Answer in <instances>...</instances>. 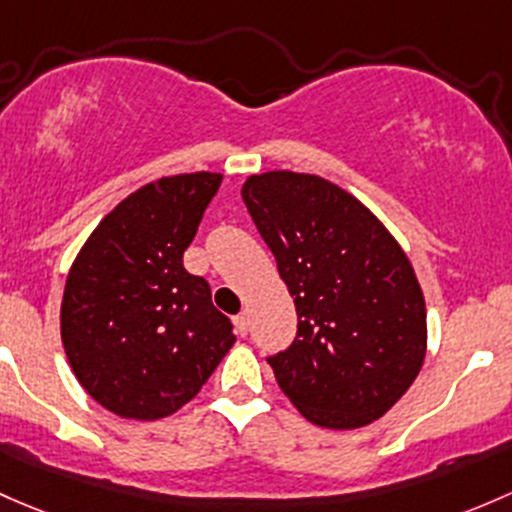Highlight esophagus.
<instances>
[{
  "instance_id": "1",
  "label": "esophagus",
  "mask_w": 512,
  "mask_h": 512,
  "mask_svg": "<svg viewBox=\"0 0 512 512\" xmlns=\"http://www.w3.org/2000/svg\"><path fill=\"white\" fill-rule=\"evenodd\" d=\"M233 324H235V331H238L240 336H247V331H250V316H247L245 311H242V314L235 316Z\"/></svg>"
}]
</instances>
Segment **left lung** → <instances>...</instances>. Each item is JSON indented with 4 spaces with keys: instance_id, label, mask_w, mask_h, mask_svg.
<instances>
[{
    "instance_id": "obj_1",
    "label": "left lung",
    "mask_w": 512,
    "mask_h": 512,
    "mask_svg": "<svg viewBox=\"0 0 512 512\" xmlns=\"http://www.w3.org/2000/svg\"><path fill=\"white\" fill-rule=\"evenodd\" d=\"M242 201L297 306V338L267 358L282 392L326 429L383 417L427 355V304L410 257L365 203L321 176L252 174Z\"/></svg>"
}]
</instances>
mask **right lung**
<instances>
[{
  "mask_svg": "<svg viewBox=\"0 0 512 512\" xmlns=\"http://www.w3.org/2000/svg\"><path fill=\"white\" fill-rule=\"evenodd\" d=\"M223 174L152 181L117 203L75 255L61 341L75 378L122 419L154 422L191 402L233 348V324L184 252Z\"/></svg>",
  "mask_w": 512,
  "mask_h": 512,
  "instance_id": "1",
  "label": "right lung"
}]
</instances>
